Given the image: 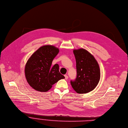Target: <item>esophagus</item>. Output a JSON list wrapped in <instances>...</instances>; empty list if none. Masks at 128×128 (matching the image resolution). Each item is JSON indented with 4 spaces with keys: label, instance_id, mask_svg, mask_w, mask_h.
<instances>
[{
    "label": "esophagus",
    "instance_id": "1",
    "mask_svg": "<svg viewBox=\"0 0 128 128\" xmlns=\"http://www.w3.org/2000/svg\"><path fill=\"white\" fill-rule=\"evenodd\" d=\"M64 76H65V79H66V80H67V79H68V76L67 75H65Z\"/></svg>",
    "mask_w": 128,
    "mask_h": 128
}]
</instances>
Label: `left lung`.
<instances>
[{
    "label": "left lung",
    "instance_id": "left-lung-1",
    "mask_svg": "<svg viewBox=\"0 0 128 128\" xmlns=\"http://www.w3.org/2000/svg\"><path fill=\"white\" fill-rule=\"evenodd\" d=\"M76 60L77 76L70 83L74 91L84 94L97 86L100 78V68L94 56L84 48L74 50Z\"/></svg>",
    "mask_w": 128,
    "mask_h": 128
}]
</instances>
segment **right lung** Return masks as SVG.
Listing matches in <instances>:
<instances>
[{"label": "right lung", "mask_w": 128, "mask_h": 128, "mask_svg": "<svg viewBox=\"0 0 128 128\" xmlns=\"http://www.w3.org/2000/svg\"><path fill=\"white\" fill-rule=\"evenodd\" d=\"M59 50L52 45L41 46L28 59L24 69L28 84L34 90L47 92L52 85L65 76L59 72L58 64L52 66V60Z\"/></svg>", "instance_id": "1"}]
</instances>
